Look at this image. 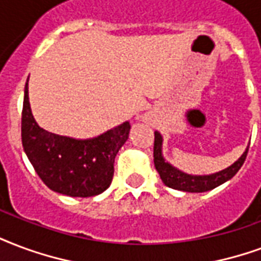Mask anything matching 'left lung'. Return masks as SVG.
Listing matches in <instances>:
<instances>
[{
  "label": "left lung",
  "mask_w": 261,
  "mask_h": 261,
  "mask_svg": "<svg viewBox=\"0 0 261 261\" xmlns=\"http://www.w3.org/2000/svg\"><path fill=\"white\" fill-rule=\"evenodd\" d=\"M162 145H163V137L160 136L159 131H155L153 162H155V167L159 173L160 178L169 188L184 191V192H206V191L213 190L216 187L224 184L225 181L231 179L244 165L249 149L248 146L246 150L241 155V158L237 162H233L227 169L213 173V174L194 175L184 173L173 165H170L169 162H166L163 153H162Z\"/></svg>",
  "instance_id": "1"
}]
</instances>
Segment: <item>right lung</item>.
<instances>
[{
	"mask_svg": "<svg viewBox=\"0 0 261 261\" xmlns=\"http://www.w3.org/2000/svg\"><path fill=\"white\" fill-rule=\"evenodd\" d=\"M29 82V79H28ZM128 121L87 140L58 136L34 120L24 87L22 144L38 177L48 188L73 198H90L109 188L115 158L128 138Z\"/></svg>",
	"mask_w": 261,
	"mask_h": 261,
	"instance_id": "right-lung-1",
	"label": "right lung"
}]
</instances>
